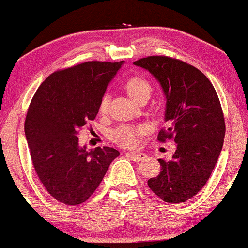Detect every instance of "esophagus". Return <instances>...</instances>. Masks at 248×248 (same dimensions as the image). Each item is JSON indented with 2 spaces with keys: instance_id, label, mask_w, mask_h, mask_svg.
Listing matches in <instances>:
<instances>
[{
  "instance_id": "34e87169",
  "label": "esophagus",
  "mask_w": 248,
  "mask_h": 248,
  "mask_svg": "<svg viewBox=\"0 0 248 248\" xmlns=\"http://www.w3.org/2000/svg\"><path fill=\"white\" fill-rule=\"evenodd\" d=\"M125 155H127L128 158H131L133 161H141L145 158L144 154H141V152H126Z\"/></svg>"
}]
</instances>
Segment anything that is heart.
Segmentation results:
<instances>
[{
  "instance_id": "obj_1",
  "label": "heart",
  "mask_w": 248,
  "mask_h": 248,
  "mask_svg": "<svg viewBox=\"0 0 248 248\" xmlns=\"http://www.w3.org/2000/svg\"><path fill=\"white\" fill-rule=\"evenodd\" d=\"M125 90L135 101H140L142 98L150 97L152 86L147 78L142 76H133L125 82ZM109 99L107 94L103 96L99 103V111L101 114L107 113ZM144 132L143 126H132V125H122L111 132V139L115 143L121 147H133L138 142V139Z\"/></svg>"
}]
</instances>
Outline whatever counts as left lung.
<instances>
[{
	"label": "left lung",
	"instance_id": "1",
	"mask_svg": "<svg viewBox=\"0 0 248 248\" xmlns=\"http://www.w3.org/2000/svg\"><path fill=\"white\" fill-rule=\"evenodd\" d=\"M134 64L159 81L166 96L168 126L158 140L177 144L170 160L158 159L160 172L148 186L165 202H185L201 191L218 161L226 133L221 104L210 80L191 64L157 55Z\"/></svg>",
	"mask_w": 248,
	"mask_h": 248
}]
</instances>
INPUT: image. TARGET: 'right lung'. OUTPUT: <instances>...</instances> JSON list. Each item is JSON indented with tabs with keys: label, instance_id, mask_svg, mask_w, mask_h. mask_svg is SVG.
I'll use <instances>...</instances> for the list:
<instances>
[{
	"label": "right lung",
	"instance_id": "obj_1",
	"mask_svg": "<svg viewBox=\"0 0 248 248\" xmlns=\"http://www.w3.org/2000/svg\"><path fill=\"white\" fill-rule=\"evenodd\" d=\"M123 63L91 61L56 71L40 84L29 105L25 133L33 168L61 203L87 201L120 155L109 147L80 148L77 135L96 118L100 99Z\"/></svg>",
	"mask_w": 248,
	"mask_h": 248
}]
</instances>
